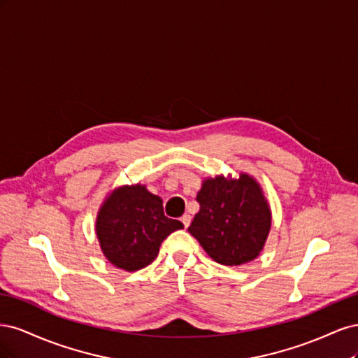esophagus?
Segmentation results:
<instances>
[{
	"label": "esophagus",
	"mask_w": 358,
	"mask_h": 358,
	"mask_svg": "<svg viewBox=\"0 0 358 358\" xmlns=\"http://www.w3.org/2000/svg\"><path fill=\"white\" fill-rule=\"evenodd\" d=\"M180 221H182L183 227H185V229H187V227H188V225H189V222H191V216H189L188 213H185V215H183L182 218H180Z\"/></svg>",
	"instance_id": "obj_1"
}]
</instances>
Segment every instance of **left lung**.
<instances>
[{
    "instance_id": "obj_1",
    "label": "left lung",
    "mask_w": 358,
    "mask_h": 358,
    "mask_svg": "<svg viewBox=\"0 0 358 358\" xmlns=\"http://www.w3.org/2000/svg\"><path fill=\"white\" fill-rule=\"evenodd\" d=\"M197 201L200 210L188 231L216 263L241 266L263 251L272 212L252 176L241 173L239 179H204Z\"/></svg>"
}]
</instances>
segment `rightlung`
Listing matches in <instances>:
<instances>
[{"label":"right lung","mask_w":358,"mask_h":358,"mask_svg":"<svg viewBox=\"0 0 358 358\" xmlns=\"http://www.w3.org/2000/svg\"><path fill=\"white\" fill-rule=\"evenodd\" d=\"M180 229V221L164 215L162 200L140 183L113 189L101 204L95 222L104 257L127 272L152 263L162 241Z\"/></svg>","instance_id":"obj_1"}]
</instances>
